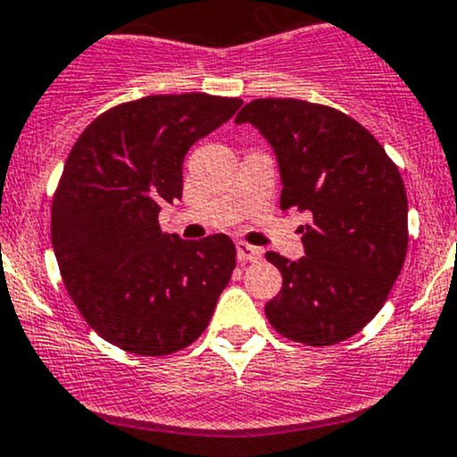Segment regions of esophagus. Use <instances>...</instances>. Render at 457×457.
<instances>
[{"instance_id": "obj_1", "label": "esophagus", "mask_w": 457, "mask_h": 457, "mask_svg": "<svg viewBox=\"0 0 457 457\" xmlns=\"http://www.w3.org/2000/svg\"><path fill=\"white\" fill-rule=\"evenodd\" d=\"M237 256L241 262H253L262 256V252L258 247H253V245L241 241L237 243Z\"/></svg>"}]
</instances>
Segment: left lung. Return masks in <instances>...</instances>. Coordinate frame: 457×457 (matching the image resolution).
Instances as JSON below:
<instances>
[{
    "mask_svg": "<svg viewBox=\"0 0 457 457\" xmlns=\"http://www.w3.org/2000/svg\"><path fill=\"white\" fill-rule=\"evenodd\" d=\"M249 122L273 148L280 208L311 214L304 256L267 252L282 289L267 302L269 324L306 345L353 337L386 304L407 253V195L401 172L357 120L295 98L245 104Z\"/></svg>",
    "mask_w": 457,
    "mask_h": 457,
    "instance_id": "left-lung-1",
    "label": "left lung"
}]
</instances>
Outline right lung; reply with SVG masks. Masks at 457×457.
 Returning <instances> with one entry per match:
<instances>
[{
    "mask_svg": "<svg viewBox=\"0 0 457 457\" xmlns=\"http://www.w3.org/2000/svg\"><path fill=\"white\" fill-rule=\"evenodd\" d=\"M241 98L146 96L94 120L67 157L52 201V247L85 321L144 357L186 348L210 324L237 265L225 234L181 241L160 228L181 199L184 157Z\"/></svg>",
    "mask_w": 457,
    "mask_h": 457,
    "instance_id": "obj_1",
    "label": "right lung"
}]
</instances>
